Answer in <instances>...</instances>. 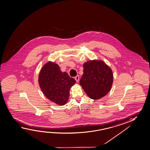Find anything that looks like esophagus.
Wrapping results in <instances>:
<instances>
[{
    "instance_id": "esophagus-1",
    "label": "esophagus",
    "mask_w": 150,
    "mask_h": 150,
    "mask_svg": "<svg viewBox=\"0 0 150 150\" xmlns=\"http://www.w3.org/2000/svg\"><path fill=\"white\" fill-rule=\"evenodd\" d=\"M74 79H75V80H76V82H79V76L77 75V76L74 78Z\"/></svg>"
}]
</instances>
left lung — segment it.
Segmentation results:
<instances>
[{"mask_svg": "<svg viewBox=\"0 0 150 150\" xmlns=\"http://www.w3.org/2000/svg\"><path fill=\"white\" fill-rule=\"evenodd\" d=\"M113 80L112 69L102 60H91L83 64L80 84L91 99L99 100L107 95Z\"/></svg>", "mask_w": 150, "mask_h": 150, "instance_id": "1", "label": "left lung"}]
</instances>
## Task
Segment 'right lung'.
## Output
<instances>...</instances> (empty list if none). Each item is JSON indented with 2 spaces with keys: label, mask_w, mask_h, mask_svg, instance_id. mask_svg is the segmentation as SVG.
I'll use <instances>...</instances> for the list:
<instances>
[{
  "label": "right lung",
  "mask_w": 150,
  "mask_h": 150,
  "mask_svg": "<svg viewBox=\"0 0 150 150\" xmlns=\"http://www.w3.org/2000/svg\"><path fill=\"white\" fill-rule=\"evenodd\" d=\"M38 84L46 98L56 104L63 106L69 100L70 90L76 81L59 65L49 61L43 65L38 74Z\"/></svg>",
  "instance_id": "obj_1"
}]
</instances>
